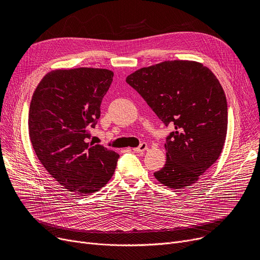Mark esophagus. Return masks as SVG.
<instances>
[{"mask_svg":"<svg viewBox=\"0 0 260 260\" xmlns=\"http://www.w3.org/2000/svg\"><path fill=\"white\" fill-rule=\"evenodd\" d=\"M145 149H147V144L145 142H142L138 147L134 148V152L135 153H143Z\"/></svg>","mask_w":260,"mask_h":260,"instance_id":"1","label":"esophagus"}]
</instances>
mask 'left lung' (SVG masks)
Wrapping results in <instances>:
<instances>
[{
  "label": "left lung",
  "mask_w": 260,
  "mask_h": 260,
  "mask_svg": "<svg viewBox=\"0 0 260 260\" xmlns=\"http://www.w3.org/2000/svg\"><path fill=\"white\" fill-rule=\"evenodd\" d=\"M126 82L174 128L155 178L175 189L195 183L219 158L226 137L228 103L219 81L200 63L175 60L143 67Z\"/></svg>",
  "instance_id": "left-lung-1"
}]
</instances>
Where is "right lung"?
I'll list each match as a JSON object with an SVG mask.
<instances>
[{
    "label": "right lung",
    "instance_id": "right-lung-1",
    "mask_svg": "<svg viewBox=\"0 0 260 260\" xmlns=\"http://www.w3.org/2000/svg\"><path fill=\"white\" fill-rule=\"evenodd\" d=\"M113 78L112 71L101 68L58 70L34 92L28 115L32 147L49 175L71 192H98L116 170L119 154L87 142Z\"/></svg>",
    "mask_w": 260,
    "mask_h": 260
}]
</instances>
